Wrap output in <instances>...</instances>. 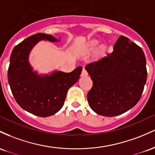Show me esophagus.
<instances>
[{
  "label": "esophagus",
  "instance_id": "34e87169",
  "mask_svg": "<svg viewBox=\"0 0 155 155\" xmlns=\"http://www.w3.org/2000/svg\"><path fill=\"white\" fill-rule=\"evenodd\" d=\"M88 76V72L86 70V69L83 68L82 72H81V77H86Z\"/></svg>",
  "mask_w": 155,
  "mask_h": 155
}]
</instances>
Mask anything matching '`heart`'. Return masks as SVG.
I'll return each instance as SVG.
<instances>
[{
  "label": "heart",
  "instance_id": "obj_1",
  "mask_svg": "<svg viewBox=\"0 0 155 155\" xmlns=\"http://www.w3.org/2000/svg\"><path fill=\"white\" fill-rule=\"evenodd\" d=\"M97 44H98V41H97V40H93V41H90L89 42L90 49L91 50L94 49V48H96ZM105 51V47L104 46V45H101L100 48H99L98 51H97V53H98V55H102L104 54Z\"/></svg>",
  "mask_w": 155,
  "mask_h": 155
}]
</instances>
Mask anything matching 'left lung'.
Wrapping results in <instances>:
<instances>
[{
	"mask_svg": "<svg viewBox=\"0 0 155 155\" xmlns=\"http://www.w3.org/2000/svg\"><path fill=\"white\" fill-rule=\"evenodd\" d=\"M85 68L93 81L87 95L88 105L97 114L120 115L140 100L147 78L146 58L128 38L120 36L110 54Z\"/></svg>",
	"mask_w": 155,
	"mask_h": 155,
	"instance_id": "1",
	"label": "left lung"
}]
</instances>
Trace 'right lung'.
I'll list each match as a JSON object with an SVG mask.
<instances>
[{
  "label": "right lung",
  "instance_id": "1",
  "mask_svg": "<svg viewBox=\"0 0 155 155\" xmlns=\"http://www.w3.org/2000/svg\"><path fill=\"white\" fill-rule=\"evenodd\" d=\"M41 40L61 41L52 35L38 33L15 46L10 56L8 81L12 94L22 109L34 115L47 117L63 107L67 91L78 82L83 68L78 67L69 73L54 70L49 74H39L31 65L29 55Z\"/></svg>",
  "mask_w": 155,
  "mask_h": 155
}]
</instances>
